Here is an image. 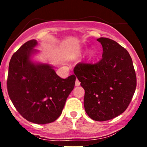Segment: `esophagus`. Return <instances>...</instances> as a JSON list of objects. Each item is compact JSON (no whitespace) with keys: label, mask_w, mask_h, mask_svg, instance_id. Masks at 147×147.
Segmentation results:
<instances>
[{"label":"esophagus","mask_w":147,"mask_h":147,"mask_svg":"<svg viewBox=\"0 0 147 147\" xmlns=\"http://www.w3.org/2000/svg\"><path fill=\"white\" fill-rule=\"evenodd\" d=\"M80 85V82L78 79H76V80H75V86L78 87V86Z\"/></svg>","instance_id":"esophagus-1"}]
</instances>
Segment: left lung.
<instances>
[{
    "label": "left lung",
    "mask_w": 147,
    "mask_h": 147,
    "mask_svg": "<svg viewBox=\"0 0 147 147\" xmlns=\"http://www.w3.org/2000/svg\"><path fill=\"white\" fill-rule=\"evenodd\" d=\"M102 58L95 64L79 63L74 72L84 90L86 113L95 121L119 116L128 107L137 87L131 56L113 40L100 38Z\"/></svg>",
    "instance_id": "obj_1"
}]
</instances>
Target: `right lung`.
<instances>
[{
	"mask_svg": "<svg viewBox=\"0 0 147 147\" xmlns=\"http://www.w3.org/2000/svg\"><path fill=\"white\" fill-rule=\"evenodd\" d=\"M38 42L31 40L12 56L8 68L7 89L10 100L23 118L45 124L61 115L67 98L73 90L76 77L60 78L48 64L32 63V54Z\"/></svg>",
	"mask_w": 147,
	"mask_h": 147,
	"instance_id": "right-lung-1",
	"label": "right lung"
}]
</instances>
